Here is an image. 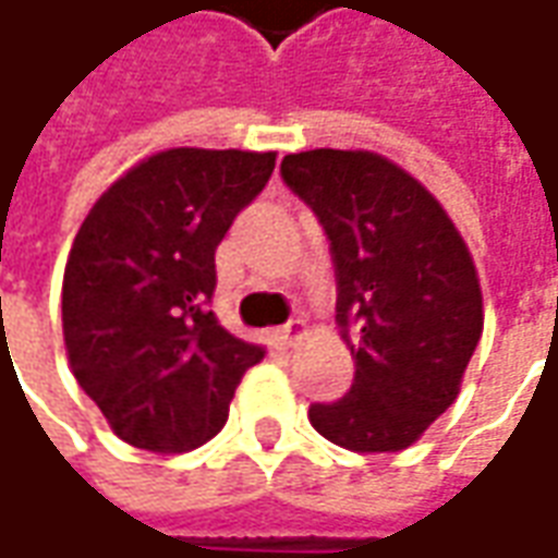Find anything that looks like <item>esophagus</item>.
Segmentation results:
<instances>
[{
	"instance_id": "1",
	"label": "esophagus",
	"mask_w": 558,
	"mask_h": 558,
	"mask_svg": "<svg viewBox=\"0 0 558 558\" xmlns=\"http://www.w3.org/2000/svg\"><path fill=\"white\" fill-rule=\"evenodd\" d=\"M302 337H305V320H299V317L287 320V324L280 327V342H283V345H296Z\"/></svg>"
}]
</instances>
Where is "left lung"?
Masks as SVG:
<instances>
[{"label": "left lung", "instance_id": "left-lung-1", "mask_svg": "<svg viewBox=\"0 0 558 558\" xmlns=\"http://www.w3.org/2000/svg\"><path fill=\"white\" fill-rule=\"evenodd\" d=\"M283 184L320 221L337 271V324L355 379L308 420L349 451H404L453 404L482 339V290L448 213L371 150H305Z\"/></svg>", "mask_w": 558, "mask_h": 558}]
</instances>
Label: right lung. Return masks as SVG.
I'll return each instance as SVG.
<instances>
[{
	"instance_id": "1",
	"label": "right lung",
	"mask_w": 558,
	"mask_h": 558,
	"mask_svg": "<svg viewBox=\"0 0 558 558\" xmlns=\"http://www.w3.org/2000/svg\"><path fill=\"white\" fill-rule=\"evenodd\" d=\"M275 154L172 147L92 206L64 268V342L76 383L132 448L182 453L228 420L259 345L213 312L216 246L262 194Z\"/></svg>"
}]
</instances>
